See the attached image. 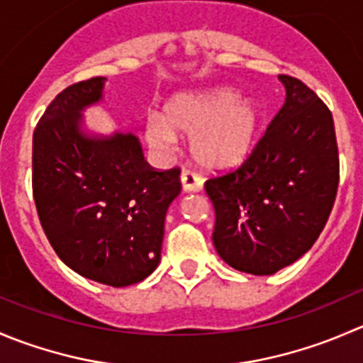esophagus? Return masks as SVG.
<instances>
[{
    "label": "esophagus",
    "mask_w": 363,
    "mask_h": 363,
    "mask_svg": "<svg viewBox=\"0 0 363 363\" xmlns=\"http://www.w3.org/2000/svg\"><path fill=\"white\" fill-rule=\"evenodd\" d=\"M182 189L184 191H202L203 188V179L199 174L191 170H184L181 175Z\"/></svg>",
    "instance_id": "esophagus-1"
}]
</instances>
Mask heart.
Here are the masks:
<instances>
[{
	"label": "heart",
	"mask_w": 363,
	"mask_h": 363,
	"mask_svg": "<svg viewBox=\"0 0 363 363\" xmlns=\"http://www.w3.org/2000/svg\"><path fill=\"white\" fill-rule=\"evenodd\" d=\"M260 117L252 101L216 88L182 92L164 106L163 118L149 117L145 140L157 152H172L179 136H191V154L209 170H228L252 154Z\"/></svg>",
	"instance_id": "b5f03b06"
}]
</instances>
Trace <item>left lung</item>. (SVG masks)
Masks as SVG:
<instances>
[{"mask_svg":"<svg viewBox=\"0 0 363 363\" xmlns=\"http://www.w3.org/2000/svg\"><path fill=\"white\" fill-rule=\"evenodd\" d=\"M286 103L235 170L207 179L218 255L250 275H273L312 248L339 188L332 111L298 77L280 74Z\"/></svg>","mask_w":363,"mask_h":363,"instance_id":"left-lung-1","label":"left lung"}]
</instances>
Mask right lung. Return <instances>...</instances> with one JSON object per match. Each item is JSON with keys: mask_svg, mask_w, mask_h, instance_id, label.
Returning a JSON list of instances; mask_svg holds the SVG:
<instances>
[{"mask_svg": "<svg viewBox=\"0 0 363 363\" xmlns=\"http://www.w3.org/2000/svg\"><path fill=\"white\" fill-rule=\"evenodd\" d=\"M106 77L67 86L33 133V199L56 255L111 287L142 282L161 259L164 216L181 193V168L157 170L135 135L90 138L81 110L99 103Z\"/></svg>", "mask_w": 363, "mask_h": 363, "instance_id": "1", "label": "right lung"}]
</instances>
